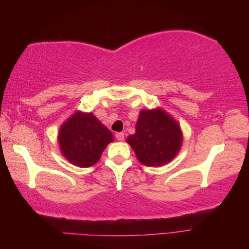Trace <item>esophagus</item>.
Returning a JSON list of instances; mask_svg holds the SVG:
<instances>
[{
    "instance_id": "obj_1",
    "label": "esophagus",
    "mask_w": 249,
    "mask_h": 249,
    "mask_svg": "<svg viewBox=\"0 0 249 249\" xmlns=\"http://www.w3.org/2000/svg\"><path fill=\"white\" fill-rule=\"evenodd\" d=\"M115 138H117L118 141L122 142L124 139V132H117V134H115Z\"/></svg>"
}]
</instances>
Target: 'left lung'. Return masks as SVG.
Listing matches in <instances>:
<instances>
[{
	"label": "left lung",
	"instance_id": "8db88e82",
	"mask_svg": "<svg viewBox=\"0 0 249 249\" xmlns=\"http://www.w3.org/2000/svg\"><path fill=\"white\" fill-rule=\"evenodd\" d=\"M127 142L136 158L147 166L164 165L176 158L182 144V132L175 119L162 108L142 110L136 132Z\"/></svg>",
	"mask_w": 249,
	"mask_h": 249
}]
</instances>
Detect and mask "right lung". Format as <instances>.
Listing matches in <instances>:
<instances>
[{
	"label": "right lung",
	"instance_id": "add662e5",
	"mask_svg": "<svg viewBox=\"0 0 249 249\" xmlns=\"http://www.w3.org/2000/svg\"><path fill=\"white\" fill-rule=\"evenodd\" d=\"M57 138L62 155L80 168L97 163L105 147L114 141L112 132L93 113L80 111L61 125Z\"/></svg>",
	"mask_w": 249,
	"mask_h": 249
}]
</instances>
